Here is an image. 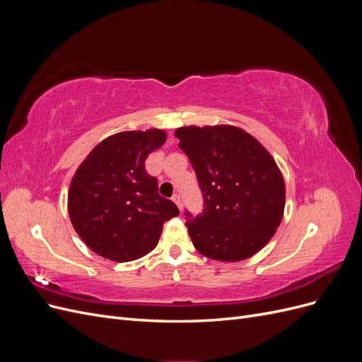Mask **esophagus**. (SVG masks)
<instances>
[{
	"label": "esophagus",
	"instance_id": "obj_1",
	"mask_svg": "<svg viewBox=\"0 0 362 362\" xmlns=\"http://www.w3.org/2000/svg\"><path fill=\"white\" fill-rule=\"evenodd\" d=\"M172 199H173V202H175V204L178 205V208L181 210V208H182V204H181V196H180L178 193H175V194L172 196Z\"/></svg>",
	"mask_w": 362,
	"mask_h": 362
}]
</instances>
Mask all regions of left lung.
<instances>
[{
    "label": "left lung",
    "mask_w": 362,
    "mask_h": 362,
    "mask_svg": "<svg viewBox=\"0 0 362 362\" xmlns=\"http://www.w3.org/2000/svg\"><path fill=\"white\" fill-rule=\"evenodd\" d=\"M202 192L204 210L185 211L196 250L217 261H242L264 247L281 223L286 184L257 139L231 125L175 131Z\"/></svg>",
    "instance_id": "obj_1"
}]
</instances>
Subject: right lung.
Listing matches in <instances>:
<instances>
[{"instance_id":"add662e5","label":"right lung","mask_w":362,"mask_h":362,"mask_svg":"<svg viewBox=\"0 0 362 362\" xmlns=\"http://www.w3.org/2000/svg\"><path fill=\"white\" fill-rule=\"evenodd\" d=\"M164 141L161 129L117 133L96 145L76 169L69 217L95 254L117 262L144 257L157 246L163 223L180 214L145 169L148 156Z\"/></svg>"}]
</instances>
